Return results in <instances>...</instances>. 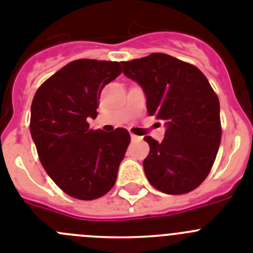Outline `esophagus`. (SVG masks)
I'll list each match as a JSON object with an SVG mask.
<instances>
[{"label":"esophagus","mask_w":253,"mask_h":253,"mask_svg":"<svg viewBox=\"0 0 253 253\" xmlns=\"http://www.w3.org/2000/svg\"><path fill=\"white\" fill-rule=\"evenodd\" d=\"M130 139L134 142V140H139L140 137H138V135H135V134H130Z\"/></svg>","instance_id":"obj_1"}]
</instances>
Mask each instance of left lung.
<instances>
[{
    "instance_id": "obj_1",
    "label": "left lung",
    "mask_w": 253,
    "mask_h": 253,
    "mask_svg": "<svg viewBox=\"0 0 253 253\" xmlns=\"http://www.w3.org/2000/svg\"><path fill=\"white\" fill-rule=\"evenodd\" d=\"M122 66L143 88L149 115L166 125L161 143L144 137L149 184L171 195L193 191L209 175L220 144L218 96L200 69L169 54L153 53Z\"/></svg>"
}]
</instances>
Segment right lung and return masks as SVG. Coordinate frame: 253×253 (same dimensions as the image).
<instances>
[{
    "instance_id": "1",
    "label": "right lung",
    "mask_w": 253,
    "mask_h": 253,
    "mask_svg": "<svg viewBox=\"0 0 253 253\" xmlns=\"http://www.w3.org/2000/svg\"><path fill=\"white\" fill-rule=\"evenodd\" d=\"M122 73L119 62L73 60L48 78L31 104L30 133L57 186L80 200L109 193L130 143L124 128L93 130L101 91Z\"/></svg>"
}]
</instances>
